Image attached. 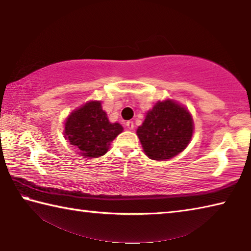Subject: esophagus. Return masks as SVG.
I'll return each mask as SVG.
<instances>
[{
    "label": "esophagus",
    "instance_id": "34e87169",
    "mask_svg": "<svg viewBox=\"0 0 251 251\" xmlns=\"http://www.w3.org/2000/svg\"><path fill=\"white\" fill-rule=\"evenodd\" d=\"M126 126H127V128H128V129H134V123L131 121H127Z\"/></svg>",
    "mask_w": 251,
    "mask_h": 251
}]
</instances>
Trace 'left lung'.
I'll return each instance as SVG.
<instances>
[{"instance_id":"obj_1","label":"left lung","mask_w":251,"mask_h":251,"mask_svg":"<svg viewBox=\"0 0 251 251\" xmlns=\"http://www.w3.org/2000/svg\"><path fill=\"white\" fill-rule=\"evenodd\" d=\"M136 133L151 159L167 160L188 146L194 133L193 117L172 100L157 101Z\"/></svg>"}]
</instances>
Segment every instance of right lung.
<instances>
[{
    "label": "right lung",
    "mask_w": 251,
    "mask_h": 251,
    "mask_svg": "<svg viewBox=\"0 0 251 251\" xmlns=\"http://www.w3.org/2000/svg\"><path fill=\"white\" fill-rule=\"evenodd\" d=\"M123 131L118 123H110L100 100H91L66 118L64 137L79 155L90 158L105 155L114 139Z\"/></svg>",
    "instance_id": "right-lung-1"
}]
</instances>
